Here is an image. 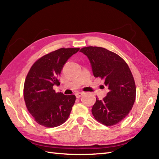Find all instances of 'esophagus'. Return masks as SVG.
<instances>
[{
  "mask_svg": "<svg viewBox=\"0 0 159 159\" xmlns=\"http://www.w3.org/2000/svg\"><path fill=\"white\" fill-rule=\"evenodd\" d=\"M84 94V92H78V93H75V96L77 98H80L81 96H82Z\"/></svg>",
  "mask_w": 159,
  "mask_h": 159,
  "instance_id": "34e87169",
  "label": "esophagus"
}]
</instances>
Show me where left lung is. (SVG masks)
Here are the masks:
<instances>
[{
    "instance_id": "left-lung-1",
    "label": "left lung",
    "mask_w": 159,
    "mask_h": 159,
    "mask_svg": "<svg viewBox=\"0 0 159 159\" xmlns=\"http://www.w3.org/2000/svg\"><path fill=\"white\" fill-rule=\"evenodd\" d=\"M88 57L95 78L108 88L102 100L96 98L92 112L98 122L107 126L118 124L129 114L136 99V85L126 61L112 51L100 47L80 49Z\"/></svg>"
}]
</instances>
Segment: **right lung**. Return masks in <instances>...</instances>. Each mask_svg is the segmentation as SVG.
<instances>
[{
	"label": "right lung",
	"mask_w": 159,
	"mask_h": 159,
	"mask_svg": "<svg viewBox=\"0 0 159 159\" xmlns=\"http://www.w3.org/2000/svg\"><path fill=\"white\" fill-rule=\"evenodd\" d=\"M80 48H61L45 55L33 63L23 88L25 105L35 122L47 128L61 125L69 118L75 95L55 92L64 64Z\"/></svg>",
	"instance_id": "1"
}]
</instances>
